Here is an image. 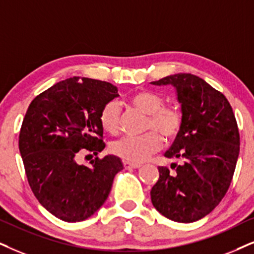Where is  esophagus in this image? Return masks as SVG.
I'll list each match as a JSON object with an SVG mask.
<instances>
[{
	"instance_id": "obj_1",
	"label": "esophagus",
	"mask_w": 254,
	"mask_h": 254,
	"mask_svg": "<svg viewBox=\"0 0 254 254\" xmlns=\"http://www.w3.org/2000/svg\"><path fill=\"white\" fill-rule=\"evenodd\" d=\"M124 168L125 169H138L140 168V164H137V163H130V162H124Z\"/></svg>"
}]
</instances>
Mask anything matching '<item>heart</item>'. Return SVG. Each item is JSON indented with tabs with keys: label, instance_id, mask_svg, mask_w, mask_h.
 <instances>
[{
	"label": "heart",
	"instance_id": "obj_1",
	"mask_svg": "<svg viewBox=\"0 0 254 254\" xmlns=\"http://www.w3.org/2000/svg\"><path fill=\"white\" fill-rule=\"evenodd\" d=\"M129 103L147 115L145 130H151L140 136H125L115 140L111 145L112 153L131 163H143L159 150L162 138L172 140L183 127V115L177 107L163 105L164 99L151 90H139L130 96ZM121 107L116 101H110L102 108L99 122L107 132L115 133L120 127ZM157 130L153 131V130Z\"/></svg>",
	"mask_w": 254,
	"mask_h": 254
}]
</instances>
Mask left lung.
Instances as JSON below:
<instances>
[{
	"label": "left lung",
	"instance_id": "8db88e82",
	"mask_svg": "<svg viewBox=\"0 0 254 254\" xmlns=\"http://www.w3.org/2000/svg\"><path fill=\"white\" fill-rule=\"evenodd\" d=\"M153 85H172L177 92L183 127L164 156L182 160L159 166L151 201L163 216L193 223L207 216L226 194L239 156L240 138L233 110L225 96L200 77L175 73Z\"/></svg>",
	"mask_w": 254,
	"mask_h": 254
}]
</instances>
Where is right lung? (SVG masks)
<instances>
[{"mask_svg":"<svg viewBox=\"0 0 254 254\" xmlns=\"http://www.w3.org/2000/svg\"><path fill=\"white\" fill-rule=\"evenodd\" d=\"M111 83L71 77L31 102L18 138L28 183L44 208L61 220L82 221L107 200L123 163L114 155L89 166L76 157L82 149L98 155L105 147L102 108L118 97Z\"/></svg>","mask_w":254,"mask_h":254,"instance_id":"1","label":"right lung"}]
</instances>
